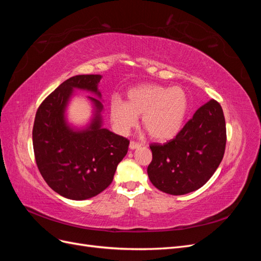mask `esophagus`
Returning <instances> with one entry per match:
<instances>
[{
  "mask_svg": "<svg viewBox=\"0 0 261 261\" xmlns=\"http://www.w3.org/2000/svg\"><path fill=\"white\" fill-rule=\"evenodd\" d=\"M139 147H141V144L136 143V141L132 140L130 143H129V148H130V149H137V148H139Z\"/></svg>",
  "mask_w": 261,
  "mask_h": 261,
  "instance_id": "1",
  "label": "esophagus"
}]
</instances>
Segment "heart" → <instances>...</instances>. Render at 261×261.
Segmentation results:
<instances>
[{
  "label": "heart",
  "mask_w": 261,
  "mask_h": 261,
  "mask_svg": "<svg viewBox=\"0 0 261 261\" xmlns=\"http://www.w3.org/2000/svg\"><path fill=\"white\" fill-rule=\"evenodd\" d=\"M188 110V99L179 87L147 84L132 88L127 102L113 98L110 115L117 132L126 134L143 114V126L152 139L164 141L175 137L184 124Z\"/></svg>",
  "instance_id": "b5f03b06"
}]
</instances>
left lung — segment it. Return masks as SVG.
I'll return each instance as SVG.
<instances>
[{"label": "left lung", "instance_id": "obj_1", "mask_svg": "<svg viewBox=\"0 0 261 261\" xmlns=\"http://www.w3.org/2000/svg\"><path fill=\"white\" fill-rule=\"evenodd\" d=\"M226 128L223 110L211 99L202 105L177 135L163 145L151 144L148 176L170 195H185L203 186L223 159Z\"/></svg>", "mask_w": 261, "mask_h": 261}]
</instances>
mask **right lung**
Listing matches in <instances>:
<instances>
[{
  "instance_id": "right-lung-1",
  "label": "right lung",
  "mask_w": 261,
  "mask_h": 261,
  "mask_svg": "<svg viewBox=\"0 0 261 261\" xmlns=\"http://www.w3.org/2000/svg\"><path fill=\"white\" fill-rule=\"evenodd\" d=\"M101 75H77L62 83L38 108L33 145L37 167L55 193L73 200L97 196L112 183L129 140L102 127L101 101L88 97L94 108L90 124L75 129L66 122L65 110L74 89L101 98Z\"/></svg>"
}]
</instances>
